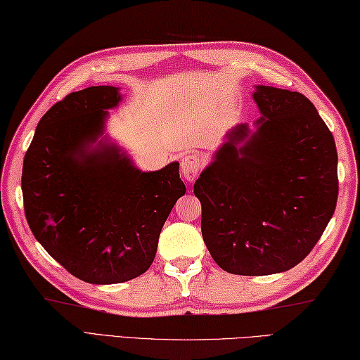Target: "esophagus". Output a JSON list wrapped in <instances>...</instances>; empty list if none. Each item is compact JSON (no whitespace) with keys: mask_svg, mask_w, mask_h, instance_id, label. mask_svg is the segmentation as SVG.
I'll list each match as a JSON object with an SVG mask.
<instances>
[{"mask_svg":"<svg viewBox=\"0 0 360 360\" xmlns=\"http://www.w3.org/2000/svg\"><path fill=\"white\" fill-rule=\"evenodd\" d=\"M202 169V160L194 155V153H189L181 158V177L186 181H194L197 179Z\"/></svg>","mask_w":360,"mask_h":360,"instance_id":"obj_1","label":"esophagus"}]
</instances>
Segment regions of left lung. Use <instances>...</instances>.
<instances>
[{
    "mask_svg": "<svg viewBox=\"0 0 360 360\" xmlns=\"http://www.w3.org/2000/svg\"><path fill=\"white\" fill-rule=\"evenodd\" d=\"M258 130L233 127L194 185L202 236L225 272H285L311 253L334 214L339 179L331 130L302 93L256 86Z\"/></svg>",
    "mask_w": 360,
    "mask_h": 360,
    "instance_id": "1",
    "label": "left lung"
}]
</instances>
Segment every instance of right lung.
<instances>
[{
    "label": "right lung",
    "mask_w": 360,
    "mask_h": 360,
    "mask_svg": "<svg viewBox=\"0 0 360 360\" xmlns=\"http://www.w3.org/2000/svg\"><path fill=\"white\" fill-rule=\"evenodd\" d=\"M115 86L70 93L43 115L25 155L21 189L35 239L71 275L124 283L155 258L160 231L185 185L179 163L141 172L115 146L88 150L104 129Z\"/></svg>",
    "instance_id": "add662e5"
}]
</instances>
